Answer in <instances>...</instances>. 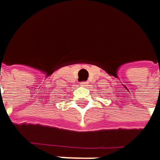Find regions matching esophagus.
I'll use <instances>...</instances> for the list:
<instances>
[{
    "label": "esophagus",
    "instance_id": "esophagus-1",
    "mask_svg": "<svg viewBox=\"0 0 160 160\" xmlns=\"http://www.w3.org/2000/svg\"><path fill=\"white\" fill-rule=\"evenodd\" d=\"M80 86L81 87H87V86H89V83L86 81H82V82H80Z\"/></svg>",
    "mask_w": 160,
    "mask_h": 160
}]
</instances>
